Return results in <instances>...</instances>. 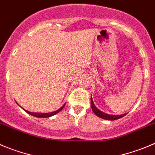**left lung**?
<instances>
[{
    "label": "left lung",
    "instance_id": "left-lung-1",
    "mask_svg": "<svg viewBox=\"0 0 155 155\" xmlns=\"http://www.w3.org/2000/svg\"><path fill=\"white\" fill-rule=\"evenodd\" d=\"M91 106H92V109L95 115L99 116V118H102L103 119H106V120H110V121H112V120H116L120 118H122V117L125 116L126 114H124V115H109V114H106L105 112H102L99 109H98L96 107H95V104H94L93 101H92V98L91 96Z\"/></svg>",
    "mask_w": 155,
    "mask_h": 155
}]
</instances>
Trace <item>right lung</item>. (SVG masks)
<instances>
[{
  "instance_id": "right-lung-1",
  "label": "right lung",
  "mask_w": 155,
  "mask_h": 155,
  "mask_svg": "<svg viewBox=\"0 0 155 155\" xmlns=\"http://www.w3.org/2000/svg\"><path fill=\"white\" fill-rule=\"evenodd\" d=\"M64 106H65V104L61 107V108H59L58 110L55 111V112H50V113H36V112H29V111L25 110L24 108H23V109H24L25 112H27L28 114H30V115H33V116H34V117H37V118H48V117L53 116V115H56V113H58L59 112H60V111H61L62 109L64 108Z\"/></svg>"
}]
</instances>
